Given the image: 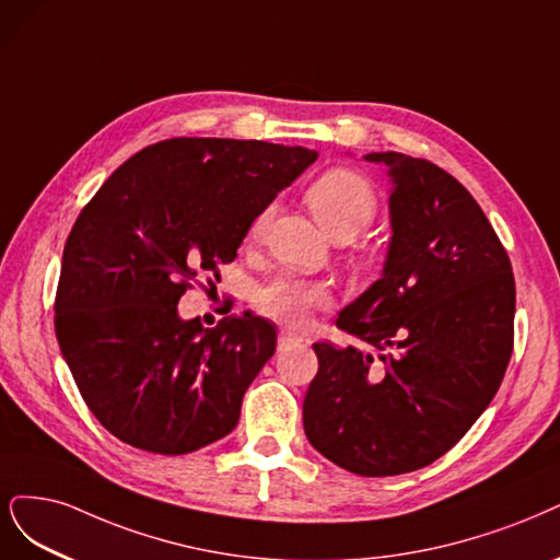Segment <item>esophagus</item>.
<instances>
[{"label": "esophagus", "instance_id": "1", "mask_svg": "<svg viewBox=\"0 0 560 560\" xmlns=\"http://www.w3.org/2000/svg\"><path fill=\"white\" fill-rule=\"evenodd\" d=\"M294 342H299V338L292 331H280L278 334V347H289V345H294Z\"/></svg>", "mask_w": 560, "mask_h": 560}]
</instances>
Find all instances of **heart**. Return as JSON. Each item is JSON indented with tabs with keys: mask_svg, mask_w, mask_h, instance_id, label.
Here are the masks:
<instances>
[{
	"mask_svg": "<svg viewBox=\"0 0 560 560\" xmlns=\"http://www.w3.org/2000/svg\"><path fill=\"white\" fill-rule=\"evenodd\" d=\"M305 203L334 241H350L377 215V191L354 168H329L305 189ZM273 208L266 206L247 226V243H259L271 222ZM257 311L287 326H303L315 311L329 305V289L322 282L278 278L257 292Z\"/></svg>",
	"mask_w": 560,
	"mask_h": 560,
	"instance_id": "b5f03b06",
	"label": "heart"
}]
</instances>
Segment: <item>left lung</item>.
Here are the masks:
<instances>
[{"instance_id": "1", "label": "left lung", "mask_w": 560, "mask_h": 560, "mask_svg": "<svg viewBox=\"0 0 560 560\" xmlns=\"http://www.w3.org/2000/svg\"><path fill=\"white\" fill-rule=\"evenodd\" d=\"M389 166L394 236L382 278L338 315L357 345L315 342L303 400L311 445L336 466L389 477L433 464L487 410L514 347L512 264L485 210L445 168Z\"/></svg>"}]
</instances>
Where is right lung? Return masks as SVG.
Instances as JSON below:
<instances>
[{
    "instance_id": "add662e5",
    "label": "right lung",
    "mask_w": 560,
    "mask_h": 560,
    "mask_svg": "<svg viewBox=\"0 0 560 560\" xmlns=\"http://www.w3.org/2000/svg\"><path fill=\"white\" fill-rule=\"evenodd\" d=\"M315 160L301 145L166 139L88 201L65 245L55 336L108 433L178 456L234 431L276 324L245 313L203 329L178 317V301L203 276L220 282L249 222Z\"/></svg>"
}]
</instances>
